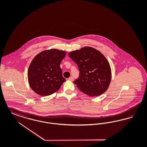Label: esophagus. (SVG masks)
Returning a JSON list of instances; mask_svg holds the SVG:
<instances>
[{
    "label": "esophagus",
    "instance_id": "34e87169",
    "mask_svg": "<svg viewBox=\"0 0 147 147\" xmlns=\"http://www.w3.org/2000/svg\"><path fill=\"white\" fill-rule=\"evenodd\" d=\"M68 80H70V81H73V80H74V78H73V77H69V78H68Z\"/></svg>",
    "mask_w": 147,
    "mask_h": 147
}]
</instances>
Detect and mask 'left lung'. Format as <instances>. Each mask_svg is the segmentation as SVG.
I'll list each match as a JSON object with an SVG mask.
<instances>
[{"label": "left lung", "mask_w": 147, "mask_h": 147, "mask_svg": "<svg viewBox=\"0 0 147 147\" xmlns=\"http://www.w3.org/2000/svg\"><path fill=\"white\" fill-rule=\"evenodd\" d=\"M70 58L77 63L79 77L74 83L83 93L95 96L106 91L111 80L110 64L100 51L90 47H84L70 52Z\"/></svg>", "instance_id": "8db88e82"}]
</instances>
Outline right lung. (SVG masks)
<instances>
[{
    "instance_id": "right-lung-1",
    "label": "right lung",
    "mask_w": 147,
    "mask_h": 147,
    "mask_svg": "<svg viewBox=\"0 0 147 147\" xmlns=\"http://www.w3.org/2000/svg\"><path fill=\"white\" fill-rule=\"evenodd\" d=\"M66 52L57 49L43 51L35 56L28 67V83L35 92L41 96L58 91L65 81L60 68Z\"/></svg>"
}]
</instances>
